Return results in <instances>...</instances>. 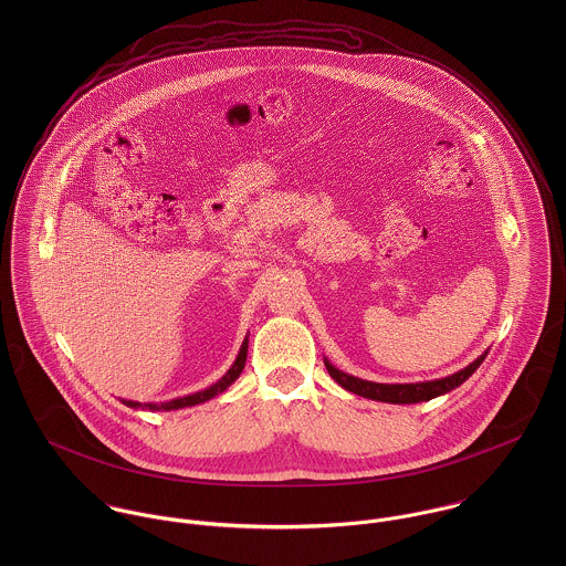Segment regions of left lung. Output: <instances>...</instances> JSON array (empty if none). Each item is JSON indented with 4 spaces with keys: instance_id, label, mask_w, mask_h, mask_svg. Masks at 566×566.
I'll return each instance as SVG.
<instances>
[{
    "instance_id": "obj_1",
    "label": "left lung",
    "mask_w": 566,
    "mask_h": 566,
    "mask_svg": "<svg viewBox=\"0 0 566 566\" xmlns=\"http://www.w3.org/2000/svg\"><path fill=\"white\" fill-rule=\"evenodd\" d=\"M488 350L482 353L473 364H469L467 368L442 377V379H433V381H420V384H375V381H366L353 375L342 373L339 368H335L328 359H324V366L328 370V375L348 392L370 399V401H381V403L409 405L420 403V401H431L436 397H442L451 390H455L458 386H462L485 359Z\"/></svg>"
}]
</instances>
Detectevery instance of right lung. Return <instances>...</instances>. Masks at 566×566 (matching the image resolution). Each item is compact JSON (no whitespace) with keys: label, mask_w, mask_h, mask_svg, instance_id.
<instances>
[{"label":"right lung","mask_w":566,"mask_h":566,"mask_svg":"<svg viewBox=\"0 0 566 566\" xmlns=\"http://www.w3.org/2000/svg\"><path fill=\"white\" fill-rule=\"evenodd\" d=\"M245 355H248V337L242 342V348L233 361V366L227 370V375L216 381L213 386L200 390V392H193V395H187V397H180V399H171V401H165V403H139V401H126L122 399V403L133 407V409H150V411H171V409H182V407H191V405L205 403L218 395H222L229 386L235 384V379L242 375L243 366H245Z\"/></svg>","instance_id":"add662e5"}]
</instances>
